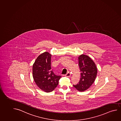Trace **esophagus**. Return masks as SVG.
I'll return each mask as SVG.
<instances>
[{
  "mask_svg": "<svg viewBox=\"0 0 121 121\" xmlns=\"http://www.w3.org/2000/svg\"><path fill=\"white\" fill-rule=\"evenodd\" d=\"M65 76L66 77H68V78H69V77H70L71 76V74H70V73L68 72V73H67V74L65 75Z\"/></svg>",
  "mask_w": 121,
  "mask_h": 121,
  "instance_id": "1",
  "label": "esophagus"
}]
</instances>
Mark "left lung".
Segmentation results:
<instances>
[{
  "mask_svg": "<svg viewBox=\"0 0 121 121\" xmlns=\"http://www.w3.org/2000/svg\"><path fill=\"white\" fill-rule=\"evenodd\" d=\"M78 60L81 77L78 83L73 86L79 91H83L89 88L94 83L97 70L94 62L88 56L80 55Z\"/></svg>",
  "mask_w": 121,
  "mask_h": 121,
  "instance_id": "8db88e82",
  "label": "left lung"
}]
</instances>
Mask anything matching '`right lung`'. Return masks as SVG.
Returning a JSON list of instances; mask_svg holds the SVG:
<instances>
[{"label":"right lung","instance_id":"obj_1","mask_svg":"<svg viewBox=\"0 0 121 121\" xmlns=\"http://www.w3.org/2000/svg\"><path fill=\"white\" fill-rule=\"evenodd\" d=\"M51 56L49 52H44L38 56L33 66V78L35 83L46 92L53 91L61 77L54 74L51 70Z\"/></svg>","mask_w":121,"mask_h":121}]
</instances>
